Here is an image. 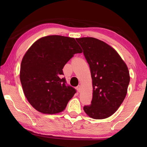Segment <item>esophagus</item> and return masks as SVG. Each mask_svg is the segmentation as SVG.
<instances>
[{
	"label": "esophagus",
	"mask_w": 147,
	"mask_h": 147,
	"mask_svg": "<svg viewBox=\"0 0 147 147\" xmlns=\"http://www.w3.org/2000/svg\"><path fill=\"white\" fill-rule=\"evenodd\" d=\"M76 89H77V91H78V92H80V91H81V86H78L76 87Z\"/></svg>",
	"instance_id": "obj_1"
}]
</instances>
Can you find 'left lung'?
Listing matches in <instances>:
<instances>
[{
    "label": "left lung",
    "mask_w": 147,
    "mask_h": 147,
    "mask_svg": "<svg viewBox=\"0 0 147 147\" xmlns=\"http://www.w3.org/2000/svg\"><path fill=\"white\" fill-rule=\"evenodd\" d=\"M90 68L93 98L84 110L94 119L108 118L117 110L127 93L130 74L115 50L94 38L76 39Z\"/></svg>",
    "instance_id": "obj_1"
}]
</instances>
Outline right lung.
I'll return each mask as SVG.
<instances>
[{
	"mask_svg": "<svg viewBox=\"0 0 147 147\" xmlns=\"http://www.w3.org/2000/svg\"><path fill=\"white\" fill-rule=\"evenodd\" d=\"M77 53L82 49L74 38L49 36L36 41L24 54L20 80L24 95L36 110L54 114L66 108L76 91L61 75L65 65Z\"/></svg>",
	"mask_w": 147,
	"mask_h": 147,
	"instance_id": "add662e5",
	"label": "right lung"
}]
</instances>
